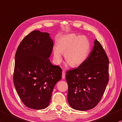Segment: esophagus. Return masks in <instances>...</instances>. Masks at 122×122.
I'll return each instance as SVG.
<instances>
[{
    "mask_svg": "<svg viewBox=\"0 0 122 122\" xmlns=\"http://www.w3.org/2000/svg\"><path fill=\"white\" fill-rule=\"evenodd\" d=\"M62 79H65V77H66V73H65V71L64 70L62 71Z\"/></svg>",
    "mask_w": 122,
    "mask_h": 122,
    "instance_id": "1",
    "label": "esophagus"
}]
</instances>
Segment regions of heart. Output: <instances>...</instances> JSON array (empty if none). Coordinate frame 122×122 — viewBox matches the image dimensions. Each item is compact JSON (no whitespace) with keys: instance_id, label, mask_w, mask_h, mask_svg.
Returning <instances> with one entry per match:
<instances>
[{"instance_id":"obj_1","label":"heart","mask_w":122,"mask_h":122,"mask_svg":"<svg viewBox=\"0 0 122 122\" xmlns=\"http://www.w3.org/2000/svg\"><path fill=\"white\" fill-rule=\"evenodd\" d=\"M91 45L88 39L83 36L70 34L61 37L57 43V47L53 48V59L59 65L62 61V53L65 60L72 67L83 64L88 56Z\"/></svg>"}]
</instances>
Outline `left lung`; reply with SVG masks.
<instances>
[{
    "label": "left lung",
    "instance_id": "left-lung-1",
    "mask_svg": "<svg viewBox=\"0 0 122 122\" xmlns=\"http://www.w3.org/2000/svg\"><path fill=\"white\" fill-rule=\"evenodd\" d=\"M109 60L102 46L95 39L93 50L77 69L66 75L68 101L73 109H91L100 101L109 81Z\"/></svg>",
    "mask_w": 122,
    "mask_h": 122
}]
</instances>
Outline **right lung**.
I'll return each mask as SVG.
<instances>
[{"instance_id": "add662e5", "label": "right lung", "mask_w": 122, "mask_h": 122, "mask_svg": "<svg viewBox=\"0 0 122 122\" xmlns=\"http://www.w3.org/2000/svg\"><path fill=\"white\" fill-rule=\"evenodd\" d=\"M53 48L49 33L35 30L24 37L17 49L14 84L22 102L31 109L47 107L55 84L61 79V68L49 59Z\"/></svg>"}]
</instances>
